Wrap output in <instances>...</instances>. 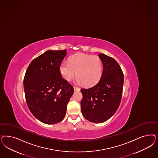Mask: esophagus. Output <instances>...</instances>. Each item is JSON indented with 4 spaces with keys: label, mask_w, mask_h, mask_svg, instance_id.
I'll return each instance as SVG.
<instances>
[{
    "label": "esophagus",
    "mask_w": 158,
    "mask_h": 158,
    "mask_svg": "<svg viewBox=\"0 0 158 158\" xmlns=\"http://www.w3.org/2000/svg\"><path fill=\"white\" fill-rule=\"evenodd\" d=\"M74 90L75 91H80V89L79 88H77V87H74Z\"/></svg>",
    "instance_id": "esophagus-1"
}]
</instances>
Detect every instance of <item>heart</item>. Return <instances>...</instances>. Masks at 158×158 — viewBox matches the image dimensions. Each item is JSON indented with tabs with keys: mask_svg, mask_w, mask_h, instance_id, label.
<instances>
[{
	"mask_svg": "<svg viewBox=\"0 0 158 158\" xmlns=\"http://www.w3.org/2000/svg\"><path fill=\"white\" fill-rule=\"evenodd\" d=\"M69 62H62L59 66L61 76L67 81L76 74L78 84L90 87L97 84L102 77L103 63L99 56L78 53L71 56Z\"/></svg>",
	"mask_w": 158,
	"mask_h": 158,
	"instance_id": "b5f03b06",
	"label": "heart"
}]
</instances>
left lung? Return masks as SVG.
I'll list each match as a JSON object with an SVG mask.
<instances>
[{"label": "left lung", "instance_id": "1", "mask_svg": "<svg viewBox=\"0 0 158 158\" xmlns=\"http://www.w3.org/2000/svg\"><path fill=\"white\" fill-rule=\"evenodd\" d=\"M100 80L93 87L82 88L81 110L87 120L95 123L107 121L117 111L122 97L124 75L117 61L103 53Z\"/></svg>", "mask_w": 158, "mask_h": 158}]
</instances>
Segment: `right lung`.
<instances>
[{
    "mask_svg": "<svg viewBox=\"0 0 158 158\" xmlns=\"http://www.w3.org/2000/svg\"><path fill=\"white\" fill-rule=\"evenodd\" d=\"M66 50H49L31 62L24 78L26 102L41 122L53 124L64 119L73 87L63 78L59 66Z\"/></svg>",
    "mask_w": 158,
    "mask_h": 158,
    "instance_id": "right-lung-1",
    "label": "right lung"
}]
</instances>
